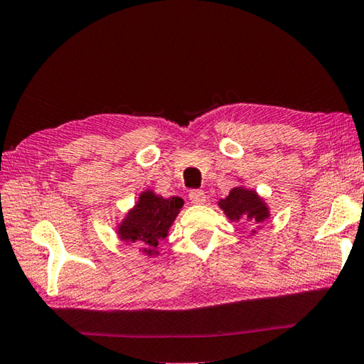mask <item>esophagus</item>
<instances>
[{"instance_id": "1", "label": "esophagus", "mask_w": 364, "mask_h": 364, "mask_svg": "<svg viewBox=\"0 0 364 364\" xmlns=\"http://www.w3.org/2000/svg\"><path fill=\"white\" fill-rule=\"evenodd\" d=\"M189 200L193 203H203L205 202V193L202 189H193L189 193Z\"/></svg>"}]
</instances>
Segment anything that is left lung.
<instances>
[{
	"mask_svg": "<svg viewBox=\"0 0 364 364\" xmlns=\"http://www.w3.org/2000/svg\"><path fill=\"white\" fill-rule=\"evenodd\" d=\"M230 220L239 221L240 218H247L250 221L261 223L267 218V208L264 207L262 200L257 199L253 191L235 188L230 191L226 199L220 202Z\"/></svg>",
	"mask_w": 364,
	"mask_h": 364,
	"instance_id": "8db88e82",
	"label": "left lung"
}]
</instances>
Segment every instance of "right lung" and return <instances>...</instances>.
Wrapping results in <instances>:
<instances>
[{
  "instance_id": "1",
  "label": "right lung",
  "mask_w": 364,
  "mask_h": 364,
  "mask_svg": "<svg viewBox=\"0 0 364 364\" xmlns=\"http://www.w3.org/2000/svg\"><path fill=\"white\" fill-rule=\"evenodd\" d=\"M181 207L180 197L162 199L153 193H144L136 207L127 215V220L121 224L119 234L130 245L141 247L151 253L167 237V230Z\"/></svg>"
}]
</instances>
